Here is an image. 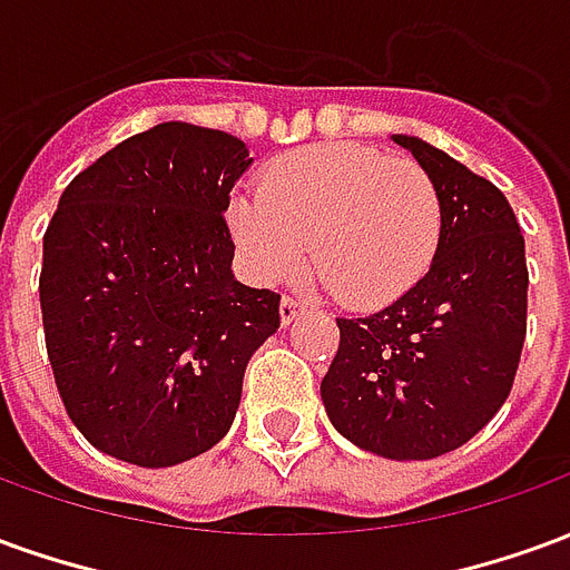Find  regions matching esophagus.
Here are the masks:
<instances>
[{
    "label": "esophagus",
    "mask_w": 570,
    "mask_h": 570,
    "mask_svg": "<svg viewBox=\"0 0 570 570\" xmlns=\"http://www.w3.org/2000/svg\"><path fill=\"white\" fill-rule=\"evenodd\" d=\"M302 311H305V305H302L298 298H293V296L281 298V323H284V326H289V323L296 321Z\"/></svg>",
    "instance_id": "34e87169"
}]
</instances>
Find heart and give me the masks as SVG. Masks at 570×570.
<instances>
[{"label": "heart", "mask_w": 570, "mask_h": 570, "mask_svg": "<svg viewBox=\"0 0 570 570\" xmlns=\"http://www.w3.org/2000/svg\"><path fill=\"white\" fill-rule=\"evenodd\" d=\"M228 223L262 284L286 281L311 247L323 284L351 305H384L430 268L442 213L421 164L360 142H317L268 164L256 191L235 195Z\"/></svg>", "instance_id": "b5f03b06"}]
</instances>
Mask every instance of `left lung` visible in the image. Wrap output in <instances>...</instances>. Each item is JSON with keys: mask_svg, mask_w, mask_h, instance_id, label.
<instances>
[{"mask_svg": "<svg viewBox=\"0 0 570 570\" xmlns=\"http://www.w3.org/2000/svg\"><path fill=\"white\" fill-rule=\"evenodd\" d=\"M440 195L430 272L387 308L335 317L338 351L321 396L335 430L394 461L461 449L513 391L528 326L525 237L485 176L394 134Z\"/></svg>", "mask_w": 570, "mask_h": 570, "instance_id": "obj_1", "label": "left lung"}]
</instances>
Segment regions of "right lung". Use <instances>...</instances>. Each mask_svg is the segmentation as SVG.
Instances as JSON below:
<instances>
[{
	"instance_id": "1",
	"label": "right lung",
	"mask_w": 570,
	"mask_h": 570,
	"mask_svg": "<svg viewBox=\"0 0 570 570\" xmlns=\"http://www.w3.org/2000/svg\"><path fill=\"white\" fill-rule=\"evenodd\" d=\"M253 158L223 130L164 121L85 167L45 232V347L100 452L174 466L223 440L281 296L237 284L223 213Z\"/></svg>"
}]
</instances>
